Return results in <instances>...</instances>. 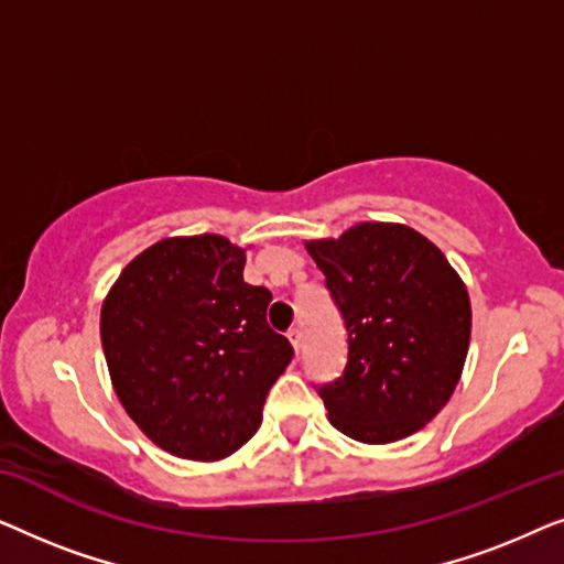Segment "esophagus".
Wrapping results in <instances>:
<instances>
[{
    "label": "esophagus",
    "instance_id": "1",
    "mask_svg": "<svg viewBox=\"0 0 564 564\" xmlns=\"http://www.w3.org/2000/svg\"><path fill=\"white\" fill-rule=\"evenodd\" d=\"M288 338H290L292 349H295V351L300 354V349H303V330H300L297 326L290 328V330H288Z\"/></svg>",
    "mask_w": 564,
    "mask_h": 564
}]
</instances>
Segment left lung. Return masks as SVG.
<instances>
[{"label": "left lung", "instance_id": "8db88e82", "mask_svg": "<svg viewBox=\"0 0 564 564\" xmlns=\"http://www.w3.org/2000/svg\"><path fill=\"white\" fill-rule=\"evenodd\" d=\"M305 249L349 334L341 377L318 388L328 421L365 444L415 434L446 405L465 367V282L426 236L400 223H359Z\"/></svg>", "mask_w": 564, "mask_h": 564}]
</instances>
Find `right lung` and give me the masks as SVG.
Returning a JSON list of instances; mask_svg holds the SVG:
<instances>
[{
    "instance_id": "right-lung-1",
    "label": "right lung",
    "mask_w": 564,
    "mask_h": 564,
    "mask_svg": "<svg viewBox=\"0 0 564 564\" xmlns=\"http://www.w3.org/2000/svg\"><path fill=\"white\" fill-rule=\"evenodd\" d=\"M243 264V249L223 236L164 238L105 297L99 336L112 388L174 457L215 462L241 449L295 354L267 323L272 292L246 284Z\"/></svg>"
}]
</instances>
